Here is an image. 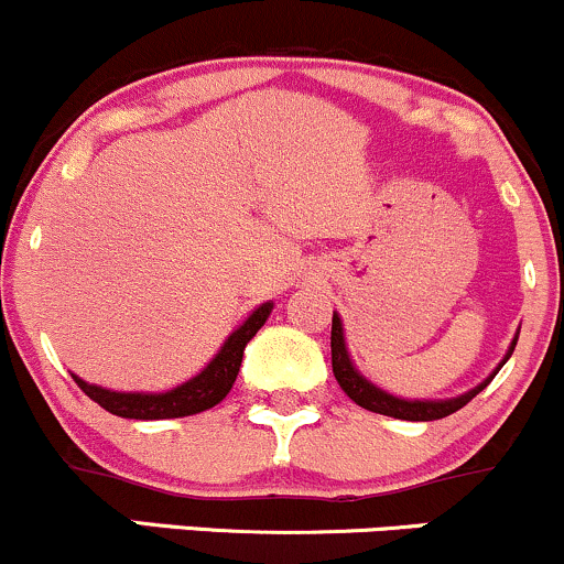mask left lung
Returning <instances> with one entry per match:
<instances>
[{"label": "left lung", "mask_w": 564, "mask_h": 564, "mask_svg": "<svg viewBox=\"0 0 564 564\" xmlns=\"http://www.w3.org/2000/svg\"><path fill=\"white\" fill-rule=\"evenodd\" d=\"M517 338H520V330H517L514 340H511L509 351L503 354V359L498 362L496 370L485 378L482 383H477L474 389L464 391L458 397H447V400H404V397L391 394V391L381 389L372 381H367L362 372L357 370V365L351 362L349 346H346V335H344V322H340L338 312H333V333H330V349H333V372L335 381L340 383V389L349 394V400H354L359 408L370 410V413H381L389 415V419H400V421H440L445 415L455 413V410L464 408L466 402H471L479 391L485 389L487 383L496 378V372L509 362L511 351H514Z\"/></svg>", "instance_id": "left-lung-1"}]
</instances>
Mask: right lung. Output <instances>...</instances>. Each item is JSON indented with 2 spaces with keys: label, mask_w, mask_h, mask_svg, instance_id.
Returning a JSON list of instances; mask_svg holds the SVG:
<instances>
[{
  "label": "right lung",
  "mask_w": 564,
  "mask_h": 564,
  "mask_svg": "<svg viewBox=\"0 0 564 564\" xmlns=\"http://www.w3.org/2000/svg\"><path fill=\"white\" fill-rule=\"evenodd\" d=\"M271 308H274V301H265L258 308H252L248 319L224 340L218 354L202 367L197 376H192L188 381L173 386L167 391H113L98 383H87L85 378L74 376V372L72 376L93 402H98L100 408L119 415V419L162 421L202 413V410H210L218 402H224V397L231 391L234 381H237L239 365H242L245 346L265 325Z\"/></svg>",
  "instance_id": "add662e5"
}]
</instances>
